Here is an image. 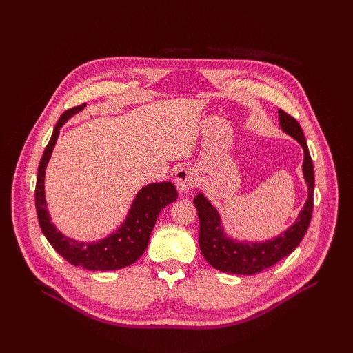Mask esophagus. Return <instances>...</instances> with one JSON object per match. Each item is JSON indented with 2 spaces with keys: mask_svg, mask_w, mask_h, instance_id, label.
I'll use <instances>...</instances> for the list:
<instances>
[{
  "mask_svg": "<svg viewBox=\"0 0 353 353\" xmlns=\"http://www.w3.org/2000/svg\"><path fill=\"white\" fill-rule=\"evenodd\" d=\"M175 185L179 193H187L188 190L196 187V175L194 170L188 166H181L175 174Z\"/></svg>",
  "mask_w": 353,
  "mask_h": 353,
  "instance_id": "esophagus-1",
  "label": "esophagus"
}]
</instances>
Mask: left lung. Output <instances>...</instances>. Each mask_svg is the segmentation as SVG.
Returning a JSON list of instances; mask_svg holds the SVG:
<instances>
[{
  "label": "left lung",
  "instance_id": "8db88e82",
  "mask_svg": "<svg viewBox=\"0 0 353 353\" xmlns=\"http://www.w3.org/2000/svg\"><path fill=\"white\" fill-rule=\"evenodd\" d=\"M280 125L283 131L296 138L297 143L303 147V175L307 184V200L303 210L299 215L293 225L280 234L276 239L265 243H239L228 239L221 228V221L216 209L213 208L203 194H197L194 199V206L200 219L199 245L205 256V259L222 272L253 275L271 268L279 261L290 254L299 243L302 241L307 231L309 222L314 210V165L305 135L301 125L293 116L279 110Z\"/></svg>",
  "mask_w": 353,
  "mask_h": 353
}]
</instances>
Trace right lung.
Returning a JSON list of instances; mask_svg holds the SVG:
<instances>
[{
    "mask_svg": "<svg viewBox=\"0 0 353 353\" xmlns=\"http://www.w3.org/2000/svg\"><path fill=\"white\" fill-rule=\"evenodd\" d=\"M85 108V103L77 108L68 109L60 116L54 131L46 147L44 154L41 157L37 175L35 187V206L39 227L44 236L50 241L60 256L74 266H82L90 271H114L125 268L134 263L145 252L150 239L152 230L156 223L160 210L170 205L178 197L176 188L172 183L148 184L140 190L132 206L128 213V218L122 227L108 239L99 240L97 243H78L69 237H65L57 228L52 225L44 197V176L47 162L50 160L52 147H54L60 128L74 113Z\"/></svg>",
    "mask_w": 353,
    "mask_h": 353,
    "instance_id": "add662e5",
    "label": "right lung"
}]
</instances>
